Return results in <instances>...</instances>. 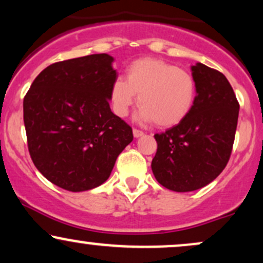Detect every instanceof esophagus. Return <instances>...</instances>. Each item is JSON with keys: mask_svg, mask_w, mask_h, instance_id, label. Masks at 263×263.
Returning a JSON list of instances; mask_svg holds the SVG:
<instances>
[{"mask_svg": "<svg viewBox=\"0 0 263 263\" xmlns=\"http://www.w3.org/2000/svg\"><path fill=\"white\" fill-rule=\"evenodd\" d=\"M134 136L135 137H141V136H143V131L138 128H134Z\"/></svg>", "mask_w": 263, "mask_h": 263, "instance_id": "1", "label": "esophagus"}]
</instances>
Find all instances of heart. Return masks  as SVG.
Wrapping results in <instances>:
<instances>
[{
	"mask_svg": "<svg viewBox=\"0 0 263 263\" xmlns=\"http://www.w3.org/2000/svg\"><path fill=\"white\" fill-rule=\"evenodd\" d=\"M138 95L141 120L172 127L188 117L197 99V83L189 71L158 58L129 63L125 80L117 78L110 87V104L117 116L126 117Z\"/></svg>",
	"mask_w": 263,
	"mask_h": 263,
	"instance_id": "heart-1",
	"label": "heart"
}]
</instances>
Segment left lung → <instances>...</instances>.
Here are the masks:
<instances>
[{
	"mask_svg": "<svg viewBox=\"0 0 263 263\" xmlns=\"http://www.w3.org/2000/svg\"><path fill=\"white\" fill-rule=\"evenodd\" d=\"M194 107L184 121L156 134L152 159L156 179L174 192H193L213 182L230 159L238 119V101L225 75L198 63Z\"/></svg>",
	"mask_w": 263,
	"mask_h": 263,
	"instance_id": "obj_1",
	"label": "left lung"
}]
</instances>
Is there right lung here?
I'll use <instances>...</instances> for the list:
<instances>
[{"label": "right lung", "mask_w": 263, "mask_h": 263, "mask_svg": "<svg viewBox=\"0 0 263 263\" xmlns=\"http://www.w3.org/2000/svg\"><path fill=\"white\" fill-rule=\"evenodd\" d=\"M108 54L47 66L23 99L29 155L49 182L84 192L106 182L116 158L134 140L131 126L110 108L117 79Z\"/></svg>", "instance_id": "add662e5"}]
</instances>
